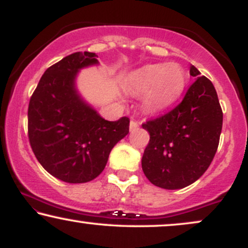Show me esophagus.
<instances>
[{
	"instance_id": "obj_1",
	"label": "esophagus",
	"mask_w": 248,
	"mask_h": 248,
	"mask_svg": "<svg viewBox=\"0 0 248 248\" xmlns=\"http://www.w3.org/2000/svg\"><path fill=\"white\" fill-rule=\"evenodd\" d=\"M138 127H139L138 122L134 121V120L130 121V124H129V129H130V132H133V130H135Z\"/></svg>"
}]
</instances>
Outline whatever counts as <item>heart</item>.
Here are the masks:
<instances>
[{
  "mask_svg": "<svg viewBox=\"0 0 248 248\" xmlns=\"http://www.w3.org/2000/svg\"><path fill=\"white\" fill-rule=\"evenodd\" d=\"M134 92L143 94L147 112L156 113L178 100L186 84V71L176 62L146 65L130 76Z\"/></svg>",
  "mask_w": 248,
  "mask_h": 248,
  "instance_id": "1",
  "label": "heart"
}]
</instances>
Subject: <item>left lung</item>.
<instances>
[{"instance_id":"1","label":"left lung","mask_w":248,"mask_h":248,"mask_svg":"<svg viewBox=\"0 0 248 248\" xmlns=\"http://www.w3.org/2000/svg\"><path fill=\"white\" fill-rule=\"evenodd\" d=\"M195 78L183 100L166 114L142 124L150 140L142 170L154 186L186 187L206 171L218 149L223 110L213 84L193 65Z\"/></svg>"}]
</instances>
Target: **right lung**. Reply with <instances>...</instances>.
<instances>
[{
	"mask_svg": "<svg viewBox=\"0 0 248 248\" xmlns=\"http://www.w3.org/2000/svg\"><path fill=\"white\" fill-rule=\"evenodd\" d=\"M93 52L66 56L44 72L30 98L28 136L42 167L66 183H86L102 172L112 148L129 133V119H102L80 98L78 71L98 64Z\"/></svg>",
	"mask_w": 248,
	"mask_h": 248,
	"instance_id": "1",
	"label": "right lung"
}]
</instances>
